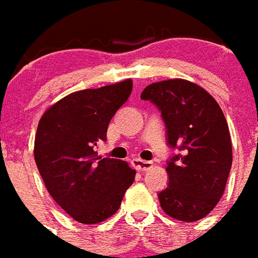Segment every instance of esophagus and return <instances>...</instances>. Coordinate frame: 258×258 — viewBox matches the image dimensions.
<instances>
[{"label":"esophagus","mask_w":258,"mask_h":258,"mask_svg":"<svg viewBox=\"0 0 258 258\" xmlns=\"http://www.w3.org/2000/svg\"><path fill=\"white\" fill-rule=\"evenodd\" d=\"M131 164H133V167H134L137 171H141V172L149 171L150 168L153 167V163L145 161V160H141V158H133V160H131Z\"/></svg>","instance_id":"obj_1"}]
</instances>
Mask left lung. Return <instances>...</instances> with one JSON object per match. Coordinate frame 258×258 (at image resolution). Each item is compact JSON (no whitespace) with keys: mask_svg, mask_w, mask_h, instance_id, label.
<instances>
[{"mask_svg":"<svg viewBox=\"0 0 258 258\" xmlns=\"http://www.w3.org/2000/svg\"><path fill=\"white\" fill-rule=\"evenodd\" d=\"M141 98L161 110L168 145L180 150L168 161L169 183L158 192L160 205L176 220H200L220 201L232 164L224 113L205 89L186 79L152 83Z\"/></svg>","mask_w":258,"mask_h":258,"instance_id":"obj_1","label":"left lung"}]
</instances>
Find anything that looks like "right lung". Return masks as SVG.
<instances>
[{
	"mask_svg": "<svg viewBox=\"0 0 258 258\" xmlns=\"http://www.w3.org/2000/svg\"><path fill=\"white\" fill-rule=\"evenodd\" d=\"M133 81L71 93L49 106L38 123L34 158L53 200L82 224H97L119 209L135 169L97 157L110 119L128 100Z\"/></svg>",
	"mask_w": 258,
	"mask_h": 258,
	"instance_id": "obj_1",
	"label": "right lung"
}]
</instances>
